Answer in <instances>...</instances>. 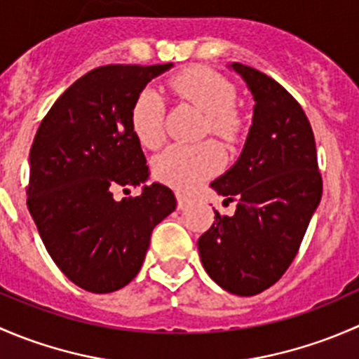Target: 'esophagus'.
<instances>
[{"label":"esophagus","mask_w":359,"mask_h":359,"mask_svg":"<svg viewBox=\"0 0 359 359\" xmlns=\"http://www.w3.org/2000/svg\"><path fill=\"white\" fill-rule=\"evenodd\" d=\"M191 201H193V198H191V196H187V194L180 193V191H179V193H177V205H179L180 210L186 208V206L189 205Z\"/></svg>","instance_id":"esophagus-1"}]
</instances>
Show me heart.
<instances>
[{"label":"heart","mask_w":359,"mask_h":359,"mask_svg":"<svg viewBox=\"0 0 359 359\" xmlns=\"http://www.w3.org/2000/svg\"><path fill=\"white\" fill-rule=\"evenodd\" d=\"M170 90L180 99L205 112L203 130L234 142L245 126L243 116L234 107L236 88L229 79L206 67H191L173 76ZM133 133L146 147H156L163 140V102L154 90L139 93L130 114ZM224 153L215 142L173 144L154 159L159 180L179 189L196 186L205 177L220 168Z\"/></svg>","instance_id":"1"}]
</instances>
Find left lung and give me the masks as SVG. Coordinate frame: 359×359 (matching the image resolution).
I'll use <instances>...</instances> for the list:
<instances>
[{"label": "left lung", "mask_w": 359, "mask_h": 359, "mask_svg": "<svg viewBox=\"0 0 359 359\" xmlns=\"http://www.w3.org/2000/svg\"><path fill=\"white\" fill-rule=\"evenodd\" d=\"M255 106L238 161L210 186L236 201L234 215L215 212L198 240L205 271L220 288L241 297L273 287L299 252L320 205L313 128L295 99L273 78L233 62Z\"/></svg>", "instance_id": "obj_1"}]
</instances>
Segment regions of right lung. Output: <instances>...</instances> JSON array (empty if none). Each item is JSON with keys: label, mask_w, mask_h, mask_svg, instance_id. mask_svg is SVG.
Listing matches in <instances>:
<instances>
[{"label": "right lung", "mask_w": 359, "mask_h": 359, "mask_svg": "<svg viewBox=\"0 0 359 359\" xmlns=\"http://www.w3.org/2000/svg\"><path fill=\"white\" fill-rule=\"evenodd\" d=\"M172 66L93 69L57 99L36 132L27 208L53 262L86 292L128 285L153 229L177 206L170 187L146 184L149 166L130 121L139 93ZM140 183L139 197L111 196L118 187Z\"/></svg>", "instance_id": "obj_1"}]
</instances>
